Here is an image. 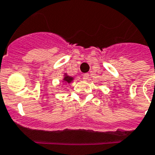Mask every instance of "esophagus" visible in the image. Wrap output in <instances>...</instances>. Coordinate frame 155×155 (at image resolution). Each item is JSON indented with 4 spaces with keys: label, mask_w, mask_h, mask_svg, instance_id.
I'll list each match as a JSON object with an SVG mask.
<instances>
[{
    "label": "esophagus",
    "mask_w": 155,
    "mask_h": 155,
    "mask_svg": "<svg viewBox=\"0 0 155 155\" xmlns=\"http://www.w3.org/2000/svg\"><path fill=\"white\" fill-rule=\"evenodd\" d=\"M88 79H89V74L86 73V74H83V80H84V81H87Z\"/></svg>",
    "instance_id": "1"
}]
</instances>
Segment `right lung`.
<instances>
[{
    "label": "right lung",
    "mask_w": 155,
    "mask_h": 155,
    "mask_svg": "<svg viewBox=\"0 0 155 155\" xmlns=\"http://www.w3.org/2000/svg\"><path fill=\"white\" fill-rule=\"evenodd\" d=\"M73 80H74V78L72 77V76H70L66 73H64V78H63V82H64L65 84H70V83H71L73 81Z\"/></svg>",
    "instance_id": "1"
}]
</instances>
